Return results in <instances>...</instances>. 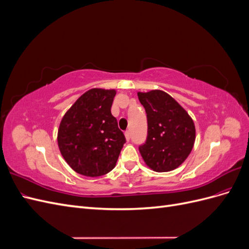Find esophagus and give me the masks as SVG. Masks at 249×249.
<instances>
[{
    "mask_svg": "<svg viewBox=\"0 0 249 249\" xmlns=\"http://www.w3.org/2000/svg\"><path fill=\"white\" fill-rule=\"evenodd\" d=\"M124 136H125V139L129 141L131 139V133H130V131H125L124 132Z\"/></svg>",
    "mask_w": 249,
    "mask_h": 249,
    "instance_id": "obj_1",
    "label": "esophagus"
}]
</instances>
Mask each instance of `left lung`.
<instances>
[{
    "instance_id": "left-lung-1",
    "label": "left lung",
    "mask_w": 249,
    "mask_h": 249,
    "mask_svg": "<svg viewBox=\"0 0 249 249\" xmlns=\"http://www.w3.org/2000/svg\"><path fill=\"white\" fill-rule=\"evenodd\" d=\"M145 109L147 137L139 152L149 168L167 172L189 156L195 141V125L186 110L162 90L138 92Z\"/></svg>"
}]
</instances>
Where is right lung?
<instances>
[{
    "mask_svg": "<svg viewBox=\"0 0 249 249\" xmlns=\"http://www.w3.org/2000/svg\"><path fill=\"white\" fill-rule=\"evenodd\" d=\"M116 91L93 88L65 113L58 130V145L67 164L86 177H101L115 167L125 137L111 107Z\"/></svg>",
    "mask_w": 249,
    "mask_h": 249,
    "instance_id": "right-lung-1",
    "label": "right lung"
}]
</instances>
